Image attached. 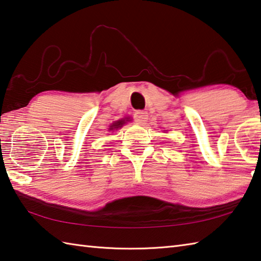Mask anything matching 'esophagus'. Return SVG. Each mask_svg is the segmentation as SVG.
I'll return each mask as SVG.
<instances>
[{"mask_svg":"<svg viewBox=\"0 0 261 261\" xmlns=\"http://www.w3.org/2000/svg\"><path fill=\"white\" fill-rule=\"evenodd\" d=\"M134 119H135V123L138 125H144L147 119H148V115L145 111H137L134 115Z\"/></svg>","mask_w":261,"mask_h":261,"instance_id":"obj_1","label":"esophagus"}]
</instances>
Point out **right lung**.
Listing matches in <instances>:
<instances>
[{
  "label": "right lung",
  "mask_w": 261,
  "mask_h": 261,
  "mask_svg": "<svg viewBox=\"0 0 261 261\" xmlns=\"http://www.w3.org/2000/svg\"><path fill=\"white\" fill-rule=\"evenodd\" d=\"M125 124V120L124 119H121V120H118V121H116V123H114L113 125L110 126V128H109V130H114V129H118V128H120V127H123V125Z\"/></svg>",
  "instance_id": "add662e5"
}]
</instances>
